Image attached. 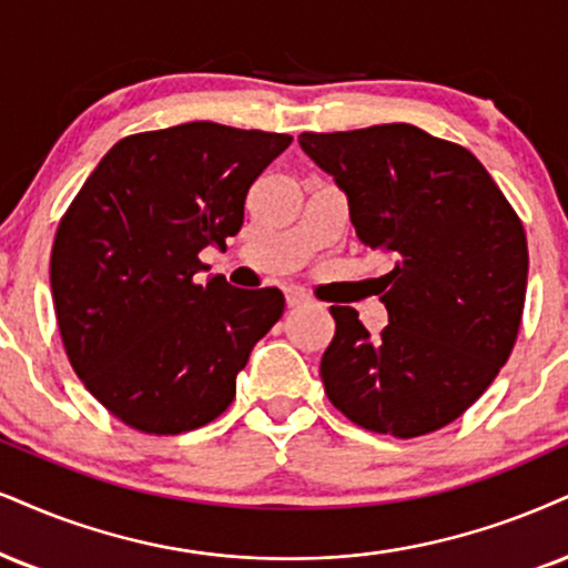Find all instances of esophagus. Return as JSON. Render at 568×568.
I'll return each instance as SVG.
<instances>
[{
    "mask_svg": "<svg viewBox=\"0 0 568 568\" xmlns=\"http://www.w3.org/2000/svg\"><path fill=\"white\" fill-rule=\"evenodd\" d=\"M305 303H307V297L300 290L286 292V305H290V307H300V305H305Z\"/></svg>",
    "mask_w": 568,
    "mask_h": 568,
    "instance_id": "obj_1",
    "label": "esophagus"
}]
</instances>
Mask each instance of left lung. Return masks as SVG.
<instances>
[{
    "instance_id": "8db88e82",
    "label": "left lung",
    "mask_w": 568,
    "mask_h": 568,
    "mask_svg": "<svg viewBox=\"0 0 568 568\" xmlns=\"http://www.w3.org/2000/svg\"><path fill=\"white\" fill-rule=\"evenodd\" d=\"M297 142L345 192L358 240L392 261L379 337L355 307H328V400L368 432L408 439L443 429L514 349L529 271L519 215L471 152L410 123Z\"/></svg>"
}]
</instances>
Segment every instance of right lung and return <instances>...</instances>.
<instances>
[{
	"label": "right lung",
	"instance_id": "right-lung-1",
	"mask_svg": "<svg viewBox=\"0 0 568 568\" xmlns=\"http://www.w3.org/2000/svg\"><path fill=\"white\" fill-rule=\"evenodd\" d=\"M290 144L210 121L146 131L121 139L70 202L49 265L54 313L70 366L123 424L181 434L234 400L284 295L197 284V255L226 247L252 181Z\"/></svg>",
	"mask_w": 568,
	"mask_h": 568
}]
</instances>
